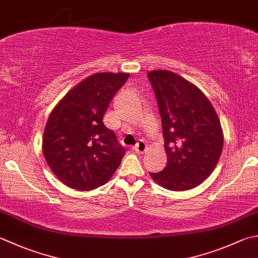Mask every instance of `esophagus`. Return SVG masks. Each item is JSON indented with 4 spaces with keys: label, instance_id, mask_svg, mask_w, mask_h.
<instances>
[{
    "label": "esophagus",
    "instance_id": "34e87169",
    "mask_svg": "<svg viewBox=\"0 0 258 258\" xmlns=\"http://www.w3.org/2000/svg\"><path fill=\"white\" fill-rule=\"evenodd\" d=\"M134 150L136 151V153L139 154H143L146 150H148V145L144 142V141H140V142L135 145Z\"/></svg>",
    "mask_w": 258,
    "mask_h": 258
}]
</instances>
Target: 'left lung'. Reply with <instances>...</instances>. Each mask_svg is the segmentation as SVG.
I'll return each instance as SVG.
<instances>
[{"label":"left lung","mask_w":258,"mask_h":258,"mask_svg":"<svg viewBox=\"0 0 258 258\" xmlns=\"http://www.w3.org/2000/svg\"><path fill=\"white\" fill-rule=\"evenodd\" d=\"M153 86L162 119L168 162L158 173L156 183L171 191L196 188L213 173L224 146L218 115L206 95L170 70H152Z\"/></svg>","instance_id":"8db88e82"}]
</instances>
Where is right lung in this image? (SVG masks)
<instances>
[{"label": "right lung", "mask_w": 258, "mask_h": 258, "mask_svg": "<svg viewBox=\"0 0 258 258\" xmlns=\"http://www.w3.org/2000/svg\"><path fill=\"white\" fill-rule=\"evenodd\" d=\"M127 73H97L60 99L47 120L42 153L53 174L72 189L89 191L112 178L125 154L112 130L103 123Z\"/></svg>", "instance_id": "right-lung-1"}]
</instances>
